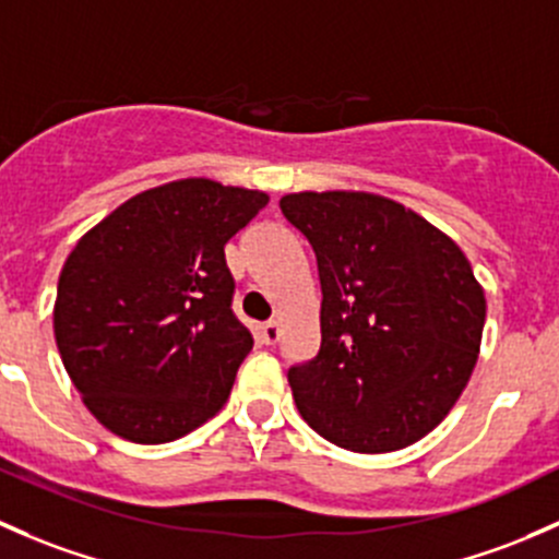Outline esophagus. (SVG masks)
<instances>
[{
	"mask_svg": "<svg viewBox=\"0 0 559 559\" xmlns=\"http://www.w3.org/2000/svg\"><path fill=\"white\" fill-rule=\"evenodd\" d=\"M258 336H261L263 344H274L280 338V325L274 320L261 322V325H258Z\"/></svg>",
	"mask_w": 559,
	"mask_h": 559,
	"instance_id": "esophagus-1",
	"label": "esophagus"
}]
</instances>
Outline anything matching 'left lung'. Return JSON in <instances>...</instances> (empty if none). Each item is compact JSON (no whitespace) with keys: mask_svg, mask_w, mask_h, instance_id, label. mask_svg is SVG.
<instances>
[{"mask_svg":"<svg viewBox=\"0 0 559 559\" xmlns=\"http://www.w3.org/2000/svg\"><path fill=\"white\" fill-rule=\"evenodd\" d=\"M312 245L320 349L287 368L301 417L331 444L393 452L428 436L468 384L485 293L450 237L373 193L282 195Z\"/></svg>","mask_w":559,"mask_h":559,"instance_id":"left-lung-1","label":"left lung"}]
</instances>
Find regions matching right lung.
I'll list each match as a JSON object with an SVG mask.
<instances>
[{
	"label": "right lung",
	"mask_w": 559,
	"mask_h": 559,
	"mask_svg": "<svg viewBox=\"0 0 559 559\" xmlns=\"http://www.w3.org/2000/svg\"><path fill=\"white\" fill-rule=\"evenodd\" d=\"M269 195L191 177L134 195L67 258L53 328L85 406L120 439L166 444L228 401L252 333L226 245Z\"/></svg>",
	"instance_id": "obj_1"
}]
</instances>
